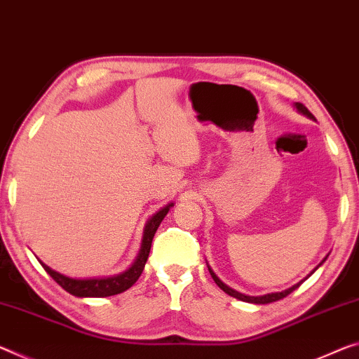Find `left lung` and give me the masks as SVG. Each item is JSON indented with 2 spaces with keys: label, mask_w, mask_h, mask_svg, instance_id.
I'll return each instance as SVG.
<instances>
[{
  "label": "left lung",
  "mask_w": 359,
  "mask_h": 359,
  "mask_svg": "<svg viewBox=\"0 0 359 359\" xmlns=\"http://www.w3.org/2000/svg\"><path fill=\"white\" fill-rule=\"evenodd\" d=\"M294 107L297 108V110H299L300 113H302V115L309 116L310 119H315V116L311 115V113L309 111V108H306L304 104H300V102H295ZM323 262H324V260H323ZM323 262H321L320 265H323ZM320 265H318V266H320ZM318 266H316V269H318ZM208 269H209L210 276H212V280H214V281H215V284H217V286L222 289V291H224L225 294L231 295V297H235V299H238V300H243V302H249V304H259V305L262 304V305H264V304H271V302H276V300H281V299H284V297H286V295H289V294H291L292 291H295V289H297V287L300 286V283H297V284H294L292 287L286 289V291H281V292H271V294L257 295V297H254V295H246V294H241V292L235 291V289L229 287V286H226L225 283H222V281L219 280L217 275H215V273H214L212 270H210V266H208ZM316 269H315V270H316ZM315 270H313V271H315ZM313 271H311V273H313ZM311 273H310V275H311ZM310 275H309V276H310ZM309 276H306V278H309Z\"/></svg>",
  "instance_id": "8db88e82"
}]
</instances>
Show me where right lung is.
Wrapping results in <instances>:
<instances>
[{"label": "right lung", "instance_id": "right-lung-1", "mask_svg": "<svg viewBox=\"0 0 359 359\" xmlns=\"http://www.w3.org/2000/svg\"><path fill=\"white\" fill-rule=\"evenodd\" d=\"M172 206L174 203H169L168 206L159 209L158 212L153 215L149 222H147L145 230H144V240H142V246H140L137 259L134 260V264L130 265L126 271L119 273V275H113L107 278H86V280H76V278H68L59 271L49 269V266L44 265L41 260H39V264L43 265V269L48 271V275L53 278L59 286L64 287L65 291L70 292L72 295H75V297H110V295L121 294L124 291H128V289L139 280L142 271H144L147 259H149L153 236H155L159 224H161L164 217H166V214Z\"/></svg>", "mask_w": 359, "mask_h": 359}]
</instances>
